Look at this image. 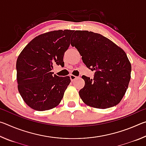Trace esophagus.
Masks as SVG:
<instances>
[{
  "label": "esophagus",
  "instance_id": "obj_1",
  "mask_svg": "<svg viewBox=\"0 0 146 146\" xmlns=\"http://www.w3.org/2000/svg\"><path fill=\"white\" fill-rule=\"evenodd\" d=\"M70 79H71V81H73L74 80H75V79L77 78V76H76L73 75H70Z\"/></svg>",
  "mask_w": 146,
  "mask_h": 146
}]
</instances>
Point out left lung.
<instances>
[{"label":"left lung","instance_id":"8db88e82","mask_svg":"<svg viewBox=\"0 0 146 146\" xmlns=\"http://www.w3.org/2000/svg\"><path fill=\"white\" fill-rule=\"evenodd\" d=\"M73 47L77 49L88 69L95 71L93 79L82 76L85 86L81 99L91 107L106 109L120 102L129 85L131 65L122 49L102 35L75 31Z\"/></svg>","mask_w":146,"mask_h":146}]
</instances>
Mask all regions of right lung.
Listing matches in <instances>:
<instances>
[{"mask_svg":"<svg viewBox=\"0 0 146 146\" xmlns=\"http://www.w3.org/2000/svg\"><path fill=\"white\" fill-rule=\"evenodd\" d=\"M73 30L40 35L27 44L17 60L18 90L24 102L35 110H51L60 104L70 77L53 75V66H64V53Z\"/></svg>","mask_w":146,"mask_h":146,"instance_id":"1","label":"right lung"}]
</instances>
